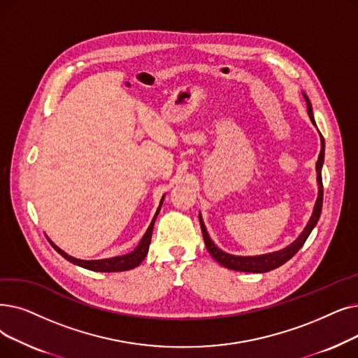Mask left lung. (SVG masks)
I'll use <instances>...</instances> for the list:
<instances>
[{
	"mask_svg": "<svg viewBox=\"0 0 358 358\" xmlns=\"http://www.w3.org/2000/svg\"><path fill=\"white\" fill-rule=\"evenodd\" d=\"M304 99L307 102V111H308V117L312 120V122L316 126L315 118H313V111H312V103H310L308 98L304 95ZM320 141H322V149H320V155H319V159L316 164V171H317V184H319V196L316 200V205H315V210L312 217H310V221L307 224V227L304 228V231L301 232V236L295 240L292 244H289L288 247H285L284 250H279L275 253H269V255H262V256H252V257H244V256H232L228 255L222 250L217 248L213 241L209 238V234L206 231V227L201 221V217L199 216L200 220V228H201V234H203V240L206 244V248L209 255L217 262L221 263L222 266L232 269V271H240V272H253V273H263V272H268L272 269H276L281 265H284L285 262H288L295 253H297L300 248L304 245L307 237L310 236V232L316 227L320 213H322V203H323V184H322V165H323V158H324V141L320 134Z\"/></svg>",
	"mask_w": 358,
	"mask_h": 358,
	"instance_id": "left-lung-1",
	"label": "left lung"
}]
</instances>
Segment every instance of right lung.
<instances>
[{
  "label": "right lung",
  "instance_id": "1",
  "mask_svg": "<svg viewBox=\"0 0 358 358\" xmlns=\"http://www.w3.org/2000/svg\"><path fill=\"white\" fill-rule=\"evenodd\" d=\"M162 201H164V197L161 200V205L157 210V213H155L153 220L146 231V234L143 236V238L141 240V243H138V245L134 248V250L129 255H124V256H118V257H111V259H102V260H80V259H74L71 256H69L67 253H64L61 248H58L52 241L51 245L55 248V250L63 256L64 259H67L69 262L74 263V265H79L85 269H89V271H96V272H121V271H129V269H133L136 266L141 265V263L145 260L146 255H148V250H149V244H150V238H152V231H153V224L155 221H157V216L159 213V209L162 206Z\"/></svg>",
  "mask_w": 358,
  "mask_h": 358
}]
</instances>
